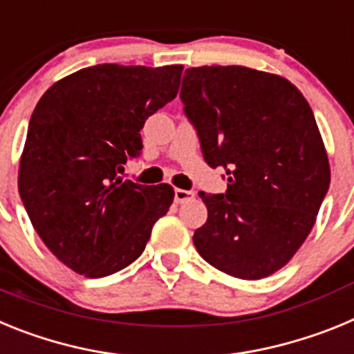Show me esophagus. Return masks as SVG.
Instances as JSON below:
<instances>
[{
    "mask_svg": "<svg viewBox=\"0 0 354 354\" xmlns=\"http://www.w3.org/2000/svg\"><path fill=\"white\" fill-rule=\"evenodd\" d=\"M195 198V193L193 192H187V189H180V187H177L175 189V202L177 204H184V202H189V200Z\"/></svg>",
    "mask_w": 354,
    "mask_h": 354,
    "instance_id": "34e87169",
    "label": "esophagus"
}]
</instances>
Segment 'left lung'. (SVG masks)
<instances>
[{"mask_svg":"<svg viewBox=\"0 0 354 354\" xmlns=\"http://www.w3.org/2000/svg\"><path fill=\"white\" fill-rule=\"evenodd\" d=\"M225 195L200 198L207 221L193 243L205 262L241 280L282 270L305 243L330 187V162L310 104L289 80L241 65L187 68L180 88Z\"/></svg>","mask_w":354,"mask_h":354,"instance_id":"obj_1","label":"left lung"}]
</instances>
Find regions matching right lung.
<instances>
[{
    "label": "right lung",
    "instance_id": "1",
    "mask_svg": "<svg viewBox=\"0 0 354 354\" xmlns=\"http://www.w3.org/2000/svg\"><path fill=\"white\" fill-rule=\"evenodd\" d=\"M183 68L93 65L56 81L37 102L19 193L44 245L72 271L102 278L124 270L170 209V184L143 186L117 174L140 156V131L174 101Z\"/></svg>",
    "mask_w": 354,
    "mask_h": 354
}]
</instances>
